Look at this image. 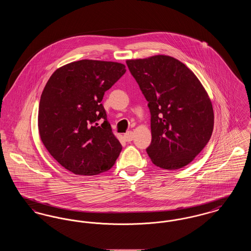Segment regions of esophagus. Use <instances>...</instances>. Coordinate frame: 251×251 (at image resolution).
<instances>
[{
  "mask_svg": "<svg viewBox=\"0 0 251 251\" xmlns=\"http://www.w3.org/2000/svg\"><path fill=\"white\" fill-rule=\"evenodd\" d=\"M133 138V133L132 131H127L125 134H124V139L127 141V142H131Z\"/></svg>",
  "mask_w": 251,
  "mask_h": 251,
  "instance_id": "esophagus-1",
  "label": "esophagus"
}]
</instances>
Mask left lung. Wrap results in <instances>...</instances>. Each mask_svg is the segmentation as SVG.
<instances>
[{
    "label": "left lung",
    "instance_id": "1",
    "mask_svg": "<svg viewBox=\"0 0 251 251\" xmlns=\"http://www.w3.org/2000/svg\"><path fill=\"white\" fill-rule=\"evenodd\" d=\"M151 111L147 153L157 167L187 166L209 142L214 109L202 84L183 63L168 55L126 61Z\"/></svg>",
    "mask_w": 251,
    "mask_h": 251
}]
</instances>
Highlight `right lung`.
Listing matches in <instances>:
<instances>
[{"label": "right lung", "instance_id": "right-lung-1", "mask_svg": "<svg viewBox=\"0 0 251 251\" xmlns=\"http://www.w3.org/2000/svg\"><path fill=\"white\" fill-rule=\"evenodd\" d=\"M118 62L80 60L51 74L40 98L38 131L50 154L76 175H97L122 150L101 104L104 92L126 72ZM104 120L101 126L97 121Z\"/></svg>", "mask_w": 251, "mask_h": 251}]
</instances>
